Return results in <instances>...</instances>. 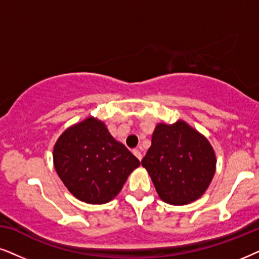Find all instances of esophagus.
<instances>
[{
  "mask_svg": "<svg viewBox=\"0 0 259 259\" xmlns=\"http://www.w3.org/2000/svg\"><path fill=\"white\" fill-rule=\"evenodd\" d=\"M134 155H135L136 158L140 160V161H141V160H142V153H141L139 149H135V150H134Z\"/></svg>",
  "mask_w": 259,
  "mask_h": 259,
  "instance_id": "34e87169",
  "label": "esophagus"
}]
</instances>
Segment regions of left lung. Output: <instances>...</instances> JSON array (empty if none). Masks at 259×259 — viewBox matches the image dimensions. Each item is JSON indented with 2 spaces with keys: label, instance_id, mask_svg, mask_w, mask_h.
Returning <instances> with one entry per match:
<instances>
[{
  "label": "left lung",
  "instance_id": "obj_1",
  "mask_svg": "<svg viewBox=\"0 0 259 259\" xmlns=\"http://www.w3.org/2000/svg\"><path fill=\"white\" fill-rule=\"evenodd\" d=\"M141 162L160 198L169 204H188L201 197L217 166L208 140L183 120L172 125L158 124Z\"/></svg>",
  "mask_w": 259,
  "mask_h": 259
}]
</instances>
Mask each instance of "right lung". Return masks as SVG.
<instances>
[{"instance_id":"right-lung-1","label":"right lung","mask_w":259,"mask_h":259,"mask_svg":"<svg viewBox=\"0 0 259 259\" xmlns=\"http://www.w3.org/2000/svg\"><path fill=\"white\" fill-rule=\"evenodd\" d=\"M55 168L75 197L103 204L118 195L139 159L110 135L105 124L94 118L70 126L54 148Z\"/></svg>"}]
</instances>
